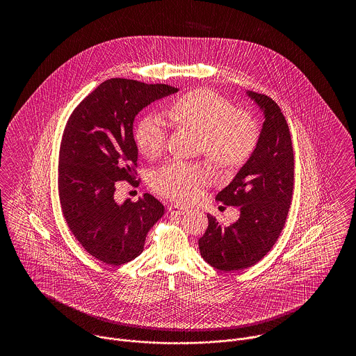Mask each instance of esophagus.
I'll return each instance as SVG.
<instances>
[{
	"label": "esophagus",
	"mask_w": 356,
	"mask_h": 356,
	"mask_svg": "<svg viewBox=\"0 0 356 356\" xmlns=\"http://www.w3.org/2000/svg\"><path fill=\"white\" fill-rule=\"evenodd\" d=\"M170 212L172 215H177V216H180V215H184V213L188 212V208L180 207V205H170Z\"/></svg>",
	"instance_id": "1"
}]
</instances>
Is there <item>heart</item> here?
I'll use <instances>...</instances> for the list:
<instances>
[{
	"mask_svg": "<svg viewBox=\"0 0 356 356\" xmlns=\"http://www.w3.org/2000/svg\"><path fill=\"white\" fill-rule=\"evenodd\" d=\"M173 121L202 134L200 149L222 168H235L248 160L259 140V128L236 105L209 89H196L170 104ZM167 124L159 115H145L135 127L137 149L148 159L163 152ZM212 172L200 163L170 161L152 175V186L170 200L189 203L200 197Z\"/></svg>",
	"mask_w": 356,
	"mask_h": 356,
	"instance_id": "heart-1",
	"label": "heart"
}]
</instances>
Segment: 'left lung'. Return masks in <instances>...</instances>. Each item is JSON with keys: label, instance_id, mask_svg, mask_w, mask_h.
Wrapping results in <instances>:
<instances>
[{"label": "left lung", "instance_id": "8db88e82", "mask_svg": "<svg viewBox=\"0 0 356 356\" xmlns=\"http://www.w3.org/2000/svg\"><path fill=\"white\" fill-rule=\"evenodd\" d=\"M264 115L257 145L234 180L216 199L238 207L229 227L207 215L208 228L199 238L200 254L220 271L248 268L270 252L286 224L293 191V151L288 124L279 105L266 95L247 90Z\"/></svg>", "mask_w": 356, "mask_h": 356}]
</instances>
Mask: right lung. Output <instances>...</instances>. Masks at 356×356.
I'll return each mask as SVG.
<instances>
[{
    "label": "right lung",
    "mask_w": 356,
    "mask_h": 356,
    "mask_svg": "<svg viewBox=\"0 0 356 356\" xmlns=\"http://www.w3.org/2000/svg\"><path fill=\"white\" fill-rule=\"evenodd\" d=\"M176 92L170 85L111 79L69 118L58 163L61 209L85 251L105 264L121 266L141 254L147 234L164 215V205L149 193L120 204L115 191L116 181L136 179V116Z\"/></svg>",
    "instance_id": "right-lung-1"
}]
</instances>
